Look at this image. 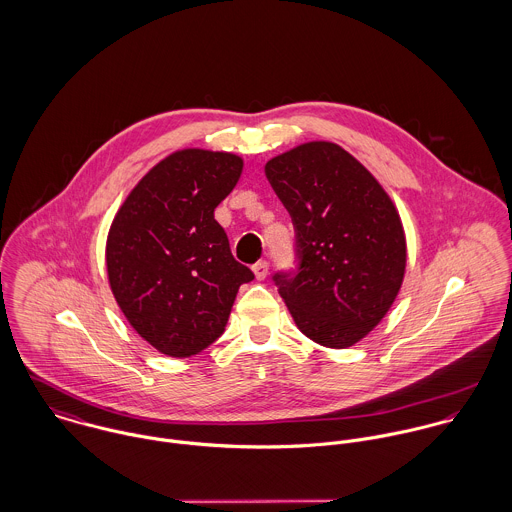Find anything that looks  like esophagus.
<instances>
[{
    "label": "esophagus",
    "instance_id": "34e87169",
    "mask_svg": "<svg viewBox=\"0 0 512 512\" xmlns=\"http://www.w3.org/2000/svg\"><path fill=\"white\" fill-rule=\"evenodd\" d=\"M252 272L256 276V280H264L268 276V262L266 260H260L252 266Z\"/></svg>",
    "mask_w": 512,
    "mask_h": 512
}]
</instances>
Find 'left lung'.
I'll return each instance as SVG.
<instances>
[{
	"label": "left lung",
	"instance_id": "1",
	"mask_svg": "<svg viewBox=\"0 0 512 512\" xmlns=\"http://www.w3.org/2000/svg\"><path fill=\"white\" fill-rule=\"evenodd\" d=\"M292 215L295 276L276 274L297 329L347 349L382 321L406 274V234L396 205L365 165L333 142H307L266 163Z\"/></svg>",
	"mask_w": 512,
	"mask_h": 512
}]
</instances>
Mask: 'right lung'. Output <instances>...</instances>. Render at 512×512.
Instances as JSON below:
<instances>
[{"label":"right lung","instance_id":"obj_1","mask_svg":"<svg viewBox=\"0 0 512 512\" xmlns=\"http://www.w3.org/2000/svg\"><path fill=\"white\" fill-rule=\"evenodd\" d=\"M242 167L228 151H173L138 181L110 224V290L136 333L167 357L213 345L238 288L254 280L215 220Z\"/></svg>","mask_w":512,"mask_h":512}]
</instances>
